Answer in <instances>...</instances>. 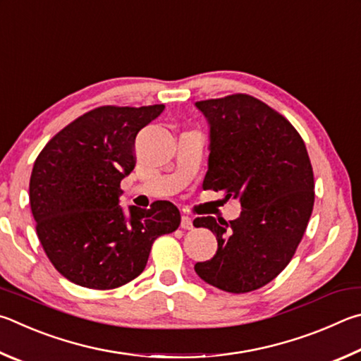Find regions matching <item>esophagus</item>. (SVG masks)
I'll list each match as a JSON object with an SVG mask.
<instances>
[{
  "instance_id": "obj_1",
  "label": "esophagus",
  "mask_w": 361,
  "mask_h": 361,
  "mask_svg": "<svg viewBox=\"0 0 361 361\" xmlns=\"http://www.w3.org/2000/svg\"><path fill=\"white\" fill-rule=\"evenodd\" d=\"M180 228L193 230V220L188 217V216H182V219H180Z\"/></svg>"
}]
</instances>
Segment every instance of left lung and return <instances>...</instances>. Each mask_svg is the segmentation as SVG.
Returning <instances> with one entry per match:
<instances>
[{
    "mask_svg": "<svg viewBox=\"0 0 361 361\" xmlns=\"http://www.w3.org/2000/svg\"><path fill=\"white\" fill-rule=\"evenodd\" d=\"M209 125L203 185L241 203L231 222L198 217L217 254L195 264L209 286L247 293L267 286L292 260L314 207V173L305 141L286 117L249 94L195 103Z\"/></svg>",
    "mask_w": 361,
    "mask_h": 361,
    "instance_id": "1",
    "label": "left lung"
}]
</instances>
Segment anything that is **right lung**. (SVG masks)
Wrapping results in <instances>:
<instances>
[{
  "mask_svg": "<svg viewBox=\"0 0 361 361\" xmlns=\"http://www.w3.org/2000/svg\"><path fill=\"white\" fill-rule=\"evenodd\" d=\"M164 111L101 106L50 139L30 179L37 238L55 269L80 287L109 290L142 273L155 239L180 225L179 209L120 206V182L135 168V139Z\"/></svg>",
  "mask_w": 361,
  "mask_h": 361,
  "instance_id": "add662e5",
  "label": "right lung"
}]
</instances>
